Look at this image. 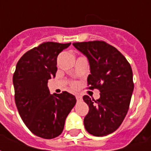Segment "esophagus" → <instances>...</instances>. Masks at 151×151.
Instances as JSON below:
<instances>
[{
	"mask_svg": "<svg viewBox=\"0 0 151 151\" xmlns=\"http://www.w3.org/2000/svg\"><path fill=\"white\" fill-rule=\"evenodd\" d=\"M76 99H77V100H78V101H81V100H82V96H81V95H76Z\"/></svg>",
	"mask_w": 151,
	"mask_h": 151,
	"instance_id": "34e87169",
	"label": "esophagus"
}]
</instances>
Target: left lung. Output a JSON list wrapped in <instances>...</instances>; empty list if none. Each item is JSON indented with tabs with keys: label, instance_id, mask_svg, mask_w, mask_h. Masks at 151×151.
I'll list each match as a JSON object with an SVG mask.
<instances>
[{
	"label": "left lung",
	"instance_id": "obj_1",
	"mask_svg": "<svg viewBox=\"0 0 151 151\" xmlns=\"http://www.w3.org/2000/svg\"><path fill=\"white\" fill-rule=\"evenodd\" d=\"M73 45L88 60L89 89L100 91L97 100L83 96L89 106V112L84 118L85 129L94 136H107L120 127L129 108L134 88L131 66L116 47L104 41Z\"/></svg>",
	"mask_w": 151,
	"mask_h": 151
}]
</instances>
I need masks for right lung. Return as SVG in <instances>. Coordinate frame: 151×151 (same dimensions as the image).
Returning <instances> with one entry per match:
<instances>
[{
	"label": "right lung",
	"mask_w": 151,
	"mask_h": 151,
	"mask_svg": "<svg viewBox=\"0 0 151 151\" xmlns=\"http://www.w3.org/2000/svg\"><path fill=\"white\" fill-rule=\"evenodd\" d=\"M71 44L46 42L22 56L13 76L15 104L19 115L35 135L52 139L62 133L76 98L67 91L51 95L47 82L56 77L60 52Z\"/></svg>",
	"instance_id": "add662e5"
}]
</instances>
